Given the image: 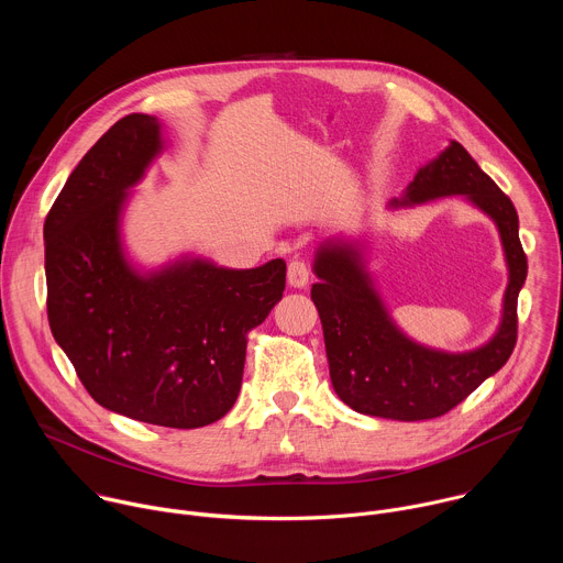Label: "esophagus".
<instances>
[{
  "mask_svg": "<svg viewBox=\"0 0 563 563\" xmlns=\"http://www.w3.org/2000/svg\"><path fill=\"white\" fill-rule=\"evenodd\" d=\"M287 280H289L291 287H307V283H309V265L305 261H300V258L291 261L287 265Z\"/></svg>",
  "mask_w": 563,
  "mask_h": 563,
  "instance_id": "obj_1",
  "label": "esophagus"
}]
</instances>
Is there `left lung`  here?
Masks as SVG:
<instances>
[{"instance_id":"8db88e82","label":"left lung","mask_w":563,"mask_h":563,"mask_svg":"<svg viewBox=\"0 0 563 563\" xmlns=\"http://www.w3.org/2000/svg\"><path fill=\"white\" fill-rule=\"evenodd\" d=\"M451 195H466L497 223L510 272L499 331L475 351L444 353L411 342L394 327L371 289L353 245L329 243L318 250L313 269L320 280L311 287V300L322 322L331 383L338 398L357 413L405 422L440 418L499 371L515 349L517 296L528 261L517 210L497 183L457 141H451L416 174L407 197L394 206Z\"/></svg>"}]
</instances>
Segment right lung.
<instances>
[{
  "label": "right lung",
  "instance_id": "obj_1",
  "mask_svg": "<svg viewBox=\"0 0 563 563\" xmlns=\"http://www.w3.org/2000/svg\"><path fill=\"white\" fill-rule=\"evenodd\" d=\"M158 150V121L134 112L73 169L44 223L46 309L95 402L139 422L199 429L234 407L247 335L283 298L287 265L190 261L134 274L119 245V210Z\"/></svg>",
  "mask_w": 563,
  "mask_h": 563
}]
</instances>
